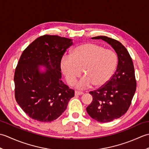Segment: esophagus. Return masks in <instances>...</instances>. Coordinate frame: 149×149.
<instances>
[{
	"label": "esophagus",
	"instance_id": "esophagus-1",
	"mask_svg": "<svg viewBox=\"0 0 149 149\" xmlns=\"http://www.w3.org/2000/svg\"><path fill=\"white\" fill-rule=\"evenodd\" d=\"M84 93L83 91H75V95H83Z\"/></svg>",
	"mask_w": 149,
	"mask_h": 149
}]
</instances>
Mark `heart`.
Wrapping results in <instances>:
<instances>
[{
	"label": "heart",
	"mask_w": 149,
	"mask_h": 149,
	"mask_svg": "<svg viewBox=\"0 0 149 149\" xmlns=\"http://www.w3.org/2000/svg\"><path fill=\"white\" fill-rule=\"evenodd\" d=\"M117 64L118 58L112 50L88 43L75 47L70 56H63L61 60V68L70 85L75 83L83 72L85 76L77 83L78 88H87L91 84L101 87L111 79Z\"/></svg>",
	"instance_id": "obj_1"
}]
</instances>
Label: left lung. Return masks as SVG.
<instances>
[{
    "mask_svg": "<svg viewBox=\"0 0 149 149\" xmlns=\"http://www.w3.org/2000/svg\"><path fill=\"white\" fill-rule=\"evenodd\" d=\"M108 43L115 50L118 62L111 79L99 89L90 91L93 97L86 111L100 122H109L127 111L136 89L133 62L127 50L118 41L105 36L93 37Z\"/></svg>",
    "mask_w": 149,
    "mask_h": 149,
    "instance_id": "obj_1",
    "label": "left lung"
}]
</instances>
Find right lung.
Segmentation results:
<instances>
[{
    "label": "right lung",
    "instance_id": "add662e5",
    "mask_svg": "<svg viewBox=\"0 0 149 149\" xmlns=\"http://www.w3.org/2000/svg\"><path fill=\"white\" fill-rule=\"evenodd\" d=\"M72 40L57 35L41 36L25 49L14 75L15 96L30 118L42 122L57 119L66 110L74 90L61 80V60ZM38 65L47 69L39 71Z\"/></svg>",
    "mask_w": 149,
    "mask_h": 149
}]
</instances>
